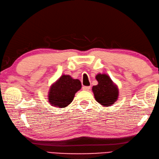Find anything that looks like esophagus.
Masks as SVG:
<instances>
[{
	"label": "esophagus",
	"instance_id": "1",
	"mask_svg": "<svg viewBox=\"0 0 159 159\" xmlns=\"http://www.w3.org/2000/svg\"><path fill=\"white\" fill-rule=\"evenodd\" d=\"M91 89V86H84L82 87V89L84 91H89V89Z\"/></svg>",
	"mask_w": 159,
	"mask_h": 159
}]
</instances>
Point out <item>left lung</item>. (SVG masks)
Here are the masks:
<instances>
[{
	"instance_id": "obj_1",
	"label": "left lung",
	"mask_w": 159,
	"mask_h": 159,
	"mask_svg": "<svg viewBox=\"0 0 159 159\" xmlns=\"http://www.w3.org/2000/svg\"><path fill=\"white\" fill-rule=\"evenodd\" d=\"M95 79L98 84L92 88L95 100L103 107L111 106L118 100V86L106 74L99 73L95 76Z\"/></svg>"
}]
</instances>
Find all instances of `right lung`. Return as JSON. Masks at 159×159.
I'll use <instances>...</instances> for the list:
<instances>
[{
    "instance_id": "obj_1",
    "label": "right lung",
    "mask_w": 159,
    "mask_h": 159,
    "mask_svg": "<svg viewBox=\"0 0 159 159\" xmlns=\"http://www.w3.org/2000/svg\"><path fill=\"white\" fill-rule=\"evenodd\" d=\"M82 88L77 79H73L68 75H63L50 86L48 101L54 107L64 108L73 100L76 93Z\"/></svg>"
}]
</instances>
